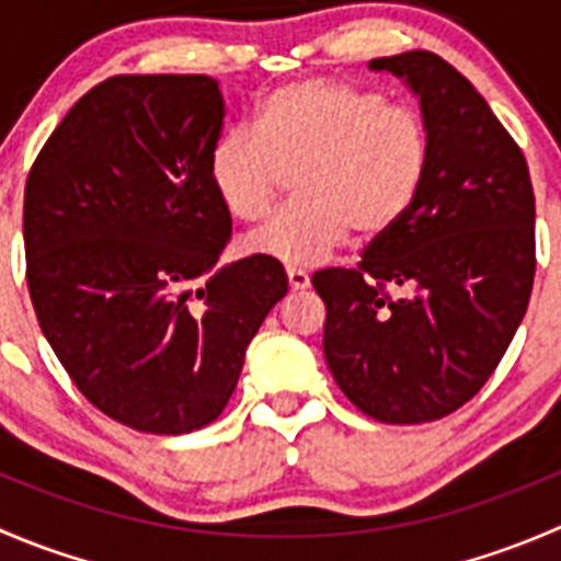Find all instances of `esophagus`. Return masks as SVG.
<instances>
[{"instance_id":"34e87169","label":"esophagus","mask_w":561,"mask_h":561,"mask_svg":"<svg viewBox=\"0 0 561 561\" xmlns=\"http://www.w3.org/2000/svg\"><path fill=\"white\" fill-rule=\"evenodd\" d=\"M287 285H290V290H307L309 274L301 268H287Z\"/></svg>"}]
</instances>
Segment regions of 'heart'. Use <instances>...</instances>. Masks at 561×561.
I'll return each instance as SVG.
<instances>
[{
    "label": "heart",
    "instance_id": "1",
    "mask_svg": "<svg viewBox=\"0 0 561 561\" xmlns=\"http://www.w3.org/2000/svg\"><path fill=\"white\" fill-rule=\"evenodd\" d=\"M428 138L421 113L377 92L328 78L274 89L252 129H230L214 144L208 179L230 217L254 222L268 211L282 175L293 206L249 233L244 249L290 268H309L344 244L350 228L380 236L421 190Z\"/></svg>",
    "mask_w": 561,
    "mask_h": 561
}]
</instances>
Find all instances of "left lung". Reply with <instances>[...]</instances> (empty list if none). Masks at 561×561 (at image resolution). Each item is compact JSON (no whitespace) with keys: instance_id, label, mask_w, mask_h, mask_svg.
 <instances>
[{"instance_id":"obj_1","label":"left lung","mask_w":561,"mask_h":561,"mask_svg":"<svg viewBox=\"0 0 561 561\" xmlns=\"http://www.w3.org/2000/svg\"><path fill=\"white\" fill-rule=\"evenodd\" d=\"M369 70L417 98L426 173L358 268L317 271L312 285L336 386L375 421L407 426L467 404L516 336L535 279V195L522 149L456 67L407 50Z\"/></svg>"}]
</instances>
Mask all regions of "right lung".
Returning a JSON list of instances; mask_svg holds the SVG:
<instances>
[{
	"mask_svg": "<svg viewBox=\"0 0 561 561\" xmlns=\"http://www.w3.org/2000/svg\"><path fill=\"white\" fill-rule=\"evenodd\" d=\"M222 122L208 76L107 78L70 107L26 179L39 328L78 390L146 434L211 423L287 293L276 260L219 265L233 230L208 179Z\"/></svg>",
	"mask_w": 561,
	"mask_h": 561,
	"instance_id": "obj_1",
	"label": "right lung"
}]
</instances>
